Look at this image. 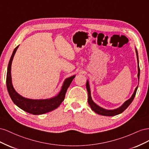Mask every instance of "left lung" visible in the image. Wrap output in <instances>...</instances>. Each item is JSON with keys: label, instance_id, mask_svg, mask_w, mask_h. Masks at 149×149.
<instances>
[{"label": "left lung", "instance_id": "left-lung-1", "mask_svg": "<svg viewBox=\"0 0 149 149\" xmlns=\"http://www.w3.org/2000/svg\"><path fill=\"white\" fill-rule=\"evenodd\" d=\"M136 55H137V63H138V79L139 80V76H140V68L139 66V56H138V53H137V50L136 49ZM86 89L88 91V104H89L90 107H91V109L93 111H94L96 113L100 114L102 116H116L118 114H119L120 113H122L124 111H125L127 108L128 107V106L131 104V102H132V101L134 100V99L135 97V96H136V94L137 92V90L138 88V86L136 87V88L135 89V91L132 94V96H131L129 100H128L127 101H126L123 105H122L120 107H119V108H117L116 109H113V110H107V109H105L104 108L101 107L100 106H99L98 105H97L95 102H94V101L92 100V97L91 96V91H90V88H89V82L87 80L86 82Z\"/></svg>", "mask_w": 149, "mask_h": 149}]
</instances>
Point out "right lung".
<instances>
[{
	"label": "right lung",
	"instance_id": "right-lung-1",
	"mask_svg": "<svg viewBox=\"0 0 149 149\" xmlns=\"http://www.w3.org/2000/svg\"><path fill=\"white\" fill-rule=\"evenodd\" d=\"M19 46H17L13 50L7 68L6 84L8 94L12 101L22 110L33 115L43 114L56 109L64 101L67 89L70 86L72 81L74 78L75 75L65 79L60 92L57 94V96L53 97L46 99V100H31L20 96L13 88L11 77L12 62Z\"/></svg>",
	"mask_w": 149,
	"mask_h": 149
}]
</instances>
